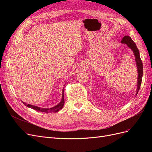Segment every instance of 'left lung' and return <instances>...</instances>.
Returning a JSON list of instances; mask_svg holds the SVG:
<instances>
[{
  "instance_id": "8db88e82",
  "label": "left lung",
  "mask_w": 152,
  "mask_h": 152,
  "mask_svg": "<svg viewBox=\"0 0 152 152\" xmlns=\"http://www.w3.org/2000/svg\"><path fill=\"white\" fill-rule=\"evenodd\" d=\"M121 42L122 44H126L127 47L130 48V49L132 50L134 55L135 56V63H136L137 70V73H138V78H137V91H136V95H137V94L139 92L140 87L141 86L142 79L143 76V65H142V60L140 59V53L136 45H135V44L132 41V39L130 36H125L121 40Z\"/></svg>"
}]
</instances>
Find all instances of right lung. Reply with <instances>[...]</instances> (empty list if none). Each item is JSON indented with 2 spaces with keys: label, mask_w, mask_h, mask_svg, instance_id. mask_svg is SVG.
I'll return each mask as SVG.
<instances>
[{
  "label": "right lung",
  "mask_w": 152,
  "mask_h": 152,
  "mask_svg": "<svg viewBox=\"0 0 152 152\" xmlns=\"http://www.w3.org/2000/svg\"><path fill=\"white\" fill-rule=\"evenodd\" d=\"M64 89H63L62 90V98L61 100L60 101V102L58 103V105H55L52 108H41V107H39L37 106H34V105H32L30 104H26V103L22 101L23 103L25 106H27L28 107L34 109L35 110L37 111H42V112H44V113H52V112H57V111H60L61 109L63 108V106H64V103H65V100H64Z\"/></svg>",
  "instance_id": "right-lung-1"
}]
</instances>
